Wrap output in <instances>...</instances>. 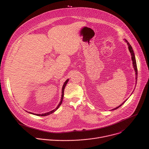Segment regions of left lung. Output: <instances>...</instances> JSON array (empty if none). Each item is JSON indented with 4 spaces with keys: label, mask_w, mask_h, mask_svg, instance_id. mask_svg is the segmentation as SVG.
<instances>
[{
    "label": "left lung",
    "mask_w": 149,
    "mask_h": 149,
    "mask_svg": "<svg viewBox=\"0 0 149 149\" xmlns=\"http://www.w3.org/2000/svg\"><path fill=\"white\" fill-rule=\"evenodd\" d=\"M125 41H126V42L127 43V45H128V46H129V51H130V54H131V55H132V61H133V67H134V70H135V72H136V82H137V64H136V58H135V55H134V51H133V48H132V46L130 45V44L128 42V41H127V40H125ZM126 101V100L125 101H124L121 105H120L118 107H116V108H115V109H114L113 110H116V109H117L118 107H121V106Z\"/></svg>",
    "instance_id": "left-lung-1"
}]
</instances>
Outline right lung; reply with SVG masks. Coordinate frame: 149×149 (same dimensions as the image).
Masks as SVG:
<instances>
[{
	"instance_id": "1",
	"label": "right lung",
	"mask_w": 149,
	"mask_h": 149,
	"mask_svg": "<svg viewBox=\"0 0 149 149\" xmlns=\"http://www.w3.org/2000/svg\"><path fill=\"white\" fill-rule=\"evenodd\" d=\"M68 81V79H67L66 81L64 82V84H63V85L62 89V96H61V101H60V102L59 103L58 105L57 106V107H56L55 109H54V110H53L52 111H49V112H48V113H45V114H35V115H36V116H48V115H49V114L53 113L54 112H55V111L59 108V107L61 105V104H62V100H63V93H64V89H65V86H66V85H67ZM29 113H31V114H34L33 113H30V112H29Z\"/></svg>"
}]
</instances>
